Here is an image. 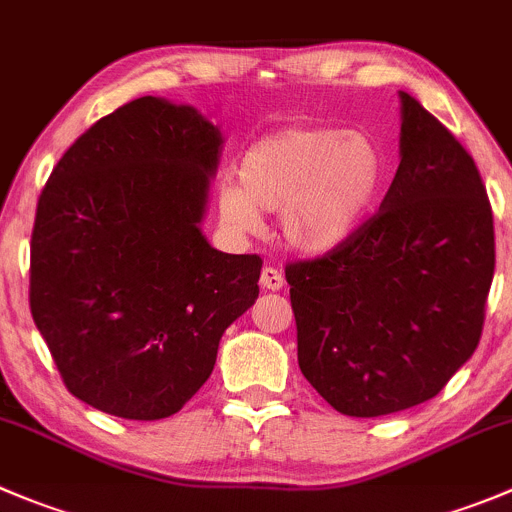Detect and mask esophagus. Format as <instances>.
Wrapping results in <instances>:
<instances>
[{
  "instance_id": "esophagus-1",
  "label": "esophagus",
  "mask_w": 512,
  "mask_h": 512,
  "mask_svg": "<svg viewBox=\"0 0 512 512\" xmlns=\"http://www.w3.org/2000/svg\"><path fill=\"white\" fill-rule=\"evenodd\" d=\"M260 285L265 287V290H282L285 287V275H282L280 270H275V267H262L260 272Z\"/></svg>"
}]
</instances>
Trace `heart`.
Wrapping results in <instances>:
<instances>
[{"label": "heart", "mask_w": 512, "mask_h": 512, "mask_svg": "<svg viewBox=\"0 0 512 512\" xmlns=\"http://www.w3.org/2000/svg\"><path fill=\"white\" fill-rule=\"evenodd\" d=\"M237 182L217 192L220 220L237 235L262 230L260 212H280L287 245L325 255L350 242L385 187V157L375 140L340 127H292L242 152Z\"/></svg>", "instance_id": "obj_1"}]
</instances>
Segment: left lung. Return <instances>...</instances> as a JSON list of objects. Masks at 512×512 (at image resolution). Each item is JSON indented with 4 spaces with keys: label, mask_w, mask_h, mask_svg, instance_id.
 Instances as JSON below:
<instances>
[{
    "label": "left lung",
    "mask_w": 512,
    "mask_h": 512,
    "mask_svg": "<svg viewBox=\"0 0 512 512\" xmlns=\"http://www.w3.org/2000/svg\"><path fill=\"white\" fill-rule=\"evenodd\" d=\"M493 270V210L473 157L400 92V167L380 212L285 270L302 375L352 418L435 398L478 347Z\"/></svg>",
    "instance_id": "obj_1"
}]
</instances>
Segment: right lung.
I'll use <instances>...</instances> for the list:
<instances>
[{
  "label": "right lung",
  "instance_id": "1",
  "mask_svg": "<svg viewBox=\"0 0 512 512\" xmlns=\"http://www.w3.org/2000/svg\"><path fill=\"white\" fill-rule=\"evenodd\" d=\"M222 132L140 97L92 124L39 195L29 307L74 398L124 420L182 410L222 332L255 305L262 260L202 235Z\"/></svg>",
  "mask_w": 512,
  "mask_h": 512
}]
</instances>
